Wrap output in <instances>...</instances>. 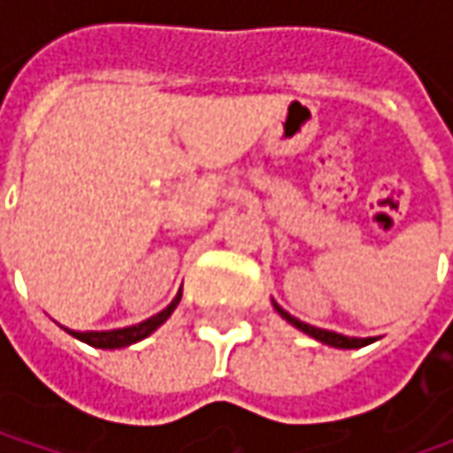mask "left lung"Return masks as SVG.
I'll list each match as a JSON object with an SVG mask.
<instances>
[{
  "label": "left lung",
  "mask_w": 453,
  "mask_h": 453,
  "mask_svg": "<svg viewBox=\"0 0 453 453\" xmlns=\"http://www.w3.org/2000/svg\"><path fill=\"white\" fill-rule=\"evenodd\" d=\"M277 307V312L285 318L288 322H292L295 327H300L303 333L307 335H312L315 340H320L325 345H333V348H363V345H368V342H373V338H348V335H340V333H330V330H320V327H312V325H307V322L297 320V318H292L288 310H282L280 304H274Z\"/></svg>",
  "instance_id": "8db88e82"
}]
</instances>
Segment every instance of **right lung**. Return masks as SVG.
I'll return each mask as SVG.
<instances>
[{
    "instance_id": "add662e5",
    "label": "right lung",
    "mask_w": 453,
    "mask_h": 453,
    "mask_svg": "<svg viewBox=\"0 0 453 453\" xmlns=\"http://www.w3.org/2000/svg\"><path fill=\"white\" fill-rule=\"evenodd\" d=\"M181 300V295H176V300L165 307L164 312H158V315H153L149 320L138 322V325H131V327H123V330H108V333H73L75 338L82 340V342H88V345H93V348H126V345H133V342H138V340H143L146 335H150L158 325H164L168 320V315L173 312V307L179 304Z\"/></svg>"
}]
</instances>
